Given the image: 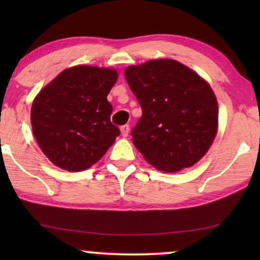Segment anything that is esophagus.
<instances>
[{
	"mask_svg": "<svg viewBox=\"0 0 260 260\" xmlns=\"http://www.w3.org/2000/svg\"><path fill=\"white\" fill-rule=\"evenodd\" d=\"M129 131H130V126L127 125V124L120 127V134H122L123 137H126L127 135H129Z\"/></svg>",
	"mask_w": 260,
	"mask_h": 260,
	"instance_id": "obj_1",
	"label": "esophagus"
}]
</instances>
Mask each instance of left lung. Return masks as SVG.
<instances>
[{
  "instance_id": "1",
  "label": "left lung",
  "mask_w": 260,
  "mask_h": 260,
  "mask_svg": "<svg viewBox=\"0 0 260 260\" xmlns=\"http://www.w3.org/2000/svg\"><path fill=\"white\" fill-rule=\"evenodd\" d=\"M125 79L142 108L133 142L147 162L175 173L200 161L218 130V102L207 81L172 59L129 66Z\"/></svg>"
}]
</instances>
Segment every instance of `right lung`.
I'll use <instances>...</instances> for the list:
<instances>
[{
  "label": "right lung",
  "mask_w": 260,
  "mask_h": 260,
  "mask_svg": "<svg viewBox=\"0 0 260 260\" xmlns=\"http://www.w3.org/2000/svg\"><path fill=\"white\" fill-rule=\"evenodd\" d=\"M116 80L113 69L74 66L35 97L30 112L35 140L56 167L69 172L90 168L119 136L106 98Z\"/></svg>",
  "instance_id": "obj_1"
}]
</instances>
